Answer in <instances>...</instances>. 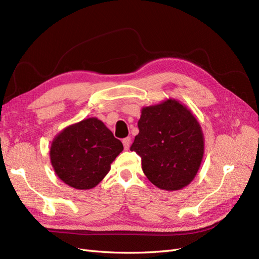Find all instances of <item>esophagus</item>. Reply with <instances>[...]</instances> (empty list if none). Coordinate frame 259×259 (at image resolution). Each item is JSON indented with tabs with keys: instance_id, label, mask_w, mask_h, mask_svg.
Returning <instances> with one entry per match:
<instances>
[{
	"instance_id": "1",
	"label": "esophagus",
	"mask_w": 259,
	"mask_h": 259,
	"mask_svg": "<svg viewBox=\"0 0 259 259\" xmlns=\"http://www.w3.org/2000/svg\"><path fill=\"white\" fill-rule=\"evenodd\" d=\"M123 146H124V150H128L130 145H131V137H126L123 139Z\"/></svg>"
}]
</instances>
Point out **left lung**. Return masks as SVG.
Wrapping results in <instances>:
<instances>
[{
	"label": "left lung",
	"mask_w": 259,
	"mask_h": 259,
	"mask_svg": "<svg viewBox=\"0 0 259 259\" xmlns=\"http://www.w3.org/2000/svg\"><path fill=\"white\" fill-rule=\"evenodd\" d=\"M138 128L131 150L142 158L147 178L166 191L189 185L204 154V136L191 110L173 98L144 107Z\"/></svg>",
	"instance_id": "8db88e82"
}]
</instances>
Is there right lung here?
Listing matches in <instances>:
<instances>
[{
    "label": "right lung",
    "instance_id": "right-lung-1",
    "mask_svg": "<svg viewBox=\"0 0 259 259\" xmlns=\"http://www.w3.org/2000/svg\"><path fill=\"white\" fill-rule=\"evenodd\" d=\"M123 145L97 117L69 125L55 136L50 158L55 173L79 190L96 187L109 173Z\"/></svg>",
    "mask_w": 259,
    "mask_h": 259
}]
</instances>
